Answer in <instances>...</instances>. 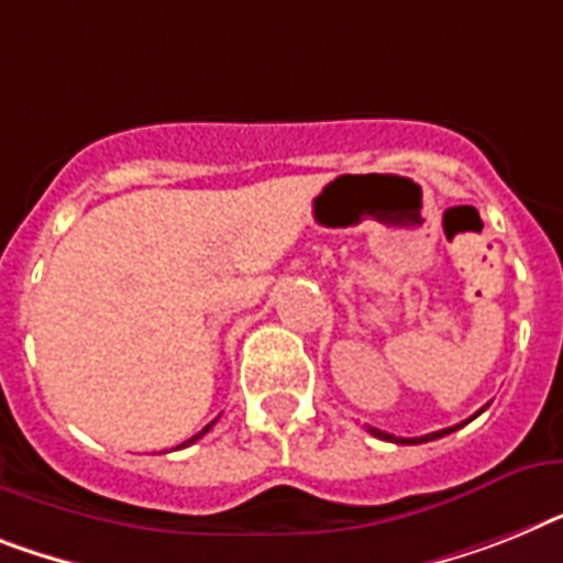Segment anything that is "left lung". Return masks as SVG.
I'll use <instances>...</instances> for the list:
<instances>
[{
  "instance_id": "1",
  "label": "left lung",
  "mask_w": 563,
  "mask_h": 563,
  "mask_svg": "<svg viewBox=\"0 0 563 563\" xmlns=\"http://www.w3.org/2000/svg\"><path fill=\"white\" fill-rule=\"evenodd\" d=\"M483 411H486V406H483L481 411H477V415H483ZM477 415H475V417H477ZM475 417H468V420H475ZM468 420H466V422H468ZM466 422H460V426H466ZM460 426H452V429H443V431H434V434H426V438H394V434H388V431L371 429V426H368V431H371V434H374V438H379V440H391V443H406V445H411V443H429V440L445 438V434H452V431H457Z\"/></svg>"
}]
</instances>
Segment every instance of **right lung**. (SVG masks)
<instances>
[{
  "label": "right lung",
  "instance_id": "right-lung-1",
  "mask_svg": "<svg viewBox=\"0 0 563 563\" xmlns=\"http://www.w3.org/2000/svg\"><path fill=\"white\" fill-rule=\"evenodd\" d=\"M209 429H212V422H209V426H207V429H203V431H201V434H195V438H192V440H187V443H180V445H178V449H184V445H189V443H195V440H198V438H203V434H207V431H209Z\"/></svg>",
  "mask_w": 563,
  "mask_h": 563
}]
</instances>
